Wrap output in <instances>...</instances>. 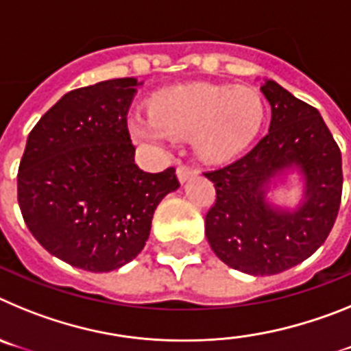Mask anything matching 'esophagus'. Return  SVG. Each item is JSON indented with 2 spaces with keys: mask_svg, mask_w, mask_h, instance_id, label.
<instances>
[{
  "mask_svg": "<svg viewBox=\"0 0 351 351\" xmlns=\"http://www.w3.org/2000/svg\"><path fill=\"white\" fill-rule=\"evenodd\" d=\"M176 173H178L179 181L186 182V181H188V179L191 178V173H193V170H190V169H188V167H178Z\"/></svg>",
  "mask_w": 351,
  "mask_h": 351,
  "instance_id": "esophagus-1",
  "label": "esophagus"
}]
</instances>
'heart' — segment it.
Listing matches in <instances>:
<instances>
[{
  "instance_id": "b5f03b06",
  "label": "heart",
  "mask_w": 351,
  "mask_h": 351,
  "mask_svg": "<svg viewBox=\"0 0 351 351\" xmlns=\"http://www.w3.org/2000/svg\"><path fill=\"white\" fill-rule=\"evenodd\" d=\"M265 116L262 96L251 88L191 82L158 95L151 116L138 119V138L163 144L190 135L195 153L204 160H223L243 151L260 132Z\"/></svg>"
}]
</instances>
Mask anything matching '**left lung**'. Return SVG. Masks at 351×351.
<instances>
[{
  "instance_id": "1",
  "label": "left lung",
  "mask_w": 351,
  "mask_h": 351,
  "mask_svg": "<svg viewBox=\"0 0 351 351\" xmlns=\"http://www.w3.org/2000/svg\"><path fill=\"white\" fill-rule=\"evenodd\" d=\"M271 105L269 133L230 165L209 170L216 202L206 237L221 262L251 276H272L304 262L325 243L343 191L341 151L320 112L281 88L262 84ZM287 171L304 181L295 210L272 206L267 191Z\"/></svg>"
}]
</instances>
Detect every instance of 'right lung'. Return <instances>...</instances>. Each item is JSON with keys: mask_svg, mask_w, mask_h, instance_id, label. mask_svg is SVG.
<instances>
[{"mask_svg": "<svg viewBox=\"0 0 351 351\" xmlns=\"http://www.w3.org/2000/svg\"><path fill=\"white\" fill-rule=\"evenodd\" d=\"M133 77L66 93L27 137L17 200L33 237L51 255L110 272L144 250L158 204L179 188L176 169L144 172L128 133Z\"/></svg>", "mask_w": 351, "mask_h": 351, "instance_id": "obj_1", "label": "right lung"}]
</instances>
